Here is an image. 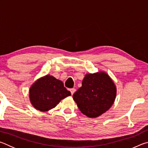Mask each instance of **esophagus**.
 <instances>
[{"mask_svg": "<svg viewBox=\"0 0 148 148\" xmlns=\"http://www.w3.org/2000/svg\"><path fill=\"white\" fill-rule=\"evenodd\" d=\"M70 91H71V94L72 95H73L75 92H76V89H75V88H72V89H70Z\"/></svg>", "mask_w": 148, "mask_h": 148, "instance_id": "34e87169", "label": "esophagus"}]
</instances>
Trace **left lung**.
Instances as JSON below:
<instances>
[{"mask_svg": "<svg viewBox=\"0 0 148 148\" xmlns=\"http://www.w3.org/2000/svg\"><path fill=\"white\" fill-rule=\"evenodd\" d=\"M116 96V87L105 72L85 76L82 87L73 95V99L82 114L97 117L112 106Z\"/></svg>", "mask_w": 148, "mask_h": 148, "instance_id": "1", "label": "left lung"}]
</instances>
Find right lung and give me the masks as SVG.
Listing matches in <instances>:
<instances>
[{
	"instance_id": "obj_1",
	"label": "right lung",
	"mask_w": 148,
	"mask_h": 148,
	"mask_svg": "<svg viewBox=\"0 0 148 148\" xmlns=\"http://www.w3.org/2000/svg\"><path fill=\"white\" fill-rule=\"evenodd\" d=\"M71 95L61 81L47 75L38 79L29 90L30 101L35 108L46 112L56 107L65 97Z\"/></svg>"
}]
</instances>
